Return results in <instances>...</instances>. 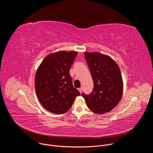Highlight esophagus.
Returning a JSON list of instances; mask_svg holds the SVG:
<instances>
[{"label": "esophagus", "mask_w": 153, "mask_h": 153, "mask_svg": "<svg viewBox=\"0 0 153 153\" xmlns=\"http://www.w3.org/2000/svg\"><path fill=\"white\" fill-rule=\"evenodd\" d=\"M78 90L79 91V92H80V93H82V88H78Z\"/></svg>", "instance_id": "1"}]
</instances>
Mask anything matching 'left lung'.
<instances>
[{
    "instance_id": "8db88e82",
    "label": "left lung",
    "mask_w": 153,
    "mask_h": 153,
    "mask_svg": "<svg viewBox=\"0 0 153 153\" xmlns=\"http://www.w3.org/2000/svg\"><path fill=\"white\" fill-rule=\"evenodd\" d=\"M84 56L94 82L90 94L82 93L87 106L96 114L111 111L123 94V81L117 64L110 56L99 53H85Z\"/></svg>"
}]
</instances>
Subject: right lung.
Instances as JSON below:
<instances>
[{"label":"right lung","mask_w":153,"mask_h":153,"mask_svg":"<svg viewBox=\"0 0 153 153\" xmlns=\"http://www.w3.org/2000/svg\"><path fill=\"white\" fill-rule=\"evenodd\" d=\"M77 54L76 51H57L48 55L35 76V90L46 110L56 114L68 111L79 91L73 85L70 69Z\"/></svg>","instance_id":"1"}]
</instances>
